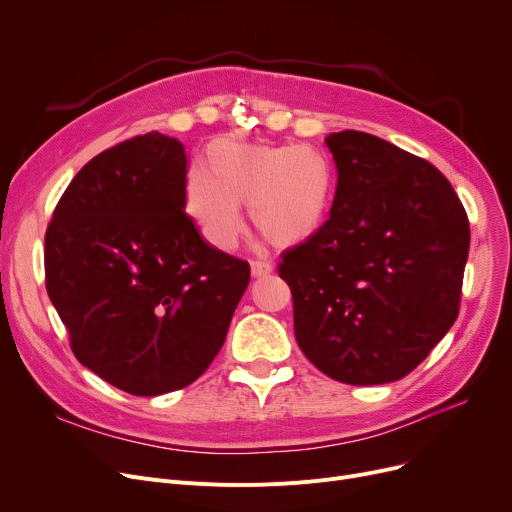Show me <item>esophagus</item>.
Listing matches in <instances>:
<instances>
[{
	"label": "esophagus",
	"instance_id": "1",
	"mask_svg": "<svg viewBox=\"0 0 512 512\" xmlns=\"http://www.w3.org/2000/svg\"><path fill=\"white\" fill-rule=\"evenodd\" d=\"M272 272H274V265L270 261H261V259L251 261V274H253V278H265V276H270Z\"/></svg>",
	"mask_w": 512,
	"mask_h": 512
}]
</instances>
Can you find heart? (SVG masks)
<instances>
[{
    "instance_id": "1",
    "label": "heart",
    "mask_w": 512,
    "mask_h": 512,
    "mask_svg": "<svg viewBox=\"0 0 512 512\" xmlns=\"http://www.w3.org/2000/svg\"><path fill=\"white\" fill-rule=\"evenodd\" d=\"M205 168L186 172L182 199L215 249L236 247L245 230L240 205H247L251 224L274 247L303 245L330 218L336 172L317 147L220 139L209 145Z\"/></svg>"
}]
</instances>
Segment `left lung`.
Listing matches in <instances>:
<instances>
[{
  "label": "left lung",
  "mask_w": 512,
  "mask_h": 512,
  "mask_svg": "<svg viewBox=\"0 0 512 512\" xmlns=\"http://www.w3.org/2000/svg\"><path fill=\"white\" fill-rule=\"evenodd\" d=\"M338 184L330 220L282 253L294 336L332 380L405 378L459 315L469 220L448 178L359 130L332 132Z\"/></svg>",
  "instance_id": "left-lung-1"
}]
</instances>
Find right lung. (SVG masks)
<instances>
[{"label":"right lung","mask_w":512,"mask_h":512,"mask_svg":"<svg viewBox=\"0 0 512 512\" xmlns=\"http://www.w3.org/2000/svg\"><path fill=\"white\" fill-rule=\"evenodd\" d=\"M186 155L157 130L95 155L53 211L45 286L74 357L134 396L193 384L251 278L184 211Z\"/></svg>","instance_id":"1"}]
</instances>
